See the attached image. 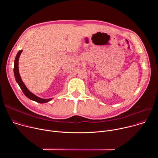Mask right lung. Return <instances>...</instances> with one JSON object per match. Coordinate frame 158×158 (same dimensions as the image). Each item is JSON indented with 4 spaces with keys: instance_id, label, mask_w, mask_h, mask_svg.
I'll return each mask as SVG.
<instances>
[{
    "instance_id": "obj_1",
    "label": "right lung",
    "mask_w": 158,
    "mask_h": 158,
    "mask_svg": "<svg viewBox=\"0 0 158 158\" xmlns=\"http://www.w3.org/2000/svg\"><path fill=\"white\" fill-rule=\"evenodd\" d=\"M22 52V50H20L18 52V53L16 55L15 60H14V76L16 80V82H17V84H19V85L20 86V89H22V92L25 94V96L26 97H27L29 99H30L31 100L37 102L39 103H46L48 102L49 101H51L52 99V98H50V99H42L40 98L37 96H35L34 94H33L32 93H31L29 90L27 88V87L26 86V85L24 84V83L22 81L20 76L19 74V59L20 57V56Z\"/></svg>"
}]
</instances>
